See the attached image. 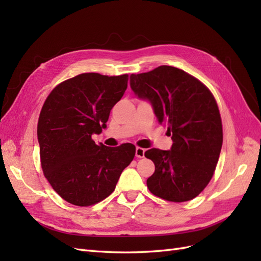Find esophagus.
Returning <instances> with one entry per match:
<instances>
[{
	"label": "esophagus",
	"mask_w": 261,
	"mask_h": 261,
	"mask_svg": "<svg viewBox=\"0 0 261 261\" xmlns=\"http://www.w3.org/2000/svg\"><path fill=\"white\" fill-rule=\"evenodd\" d=\"M135 154H136L137 158H144L145 156V149L144 148H140V147H137Z\"/></svg>",
	"instance_id": "34e87169"
}]
</instances>
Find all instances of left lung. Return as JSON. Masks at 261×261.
Masks as SVG:
<instances>
[{
  "instance_id": "8db88e82",
  "label": "left lung",
  "mask_w": 261,
  "mask_h": 261,
  "mask_svg": "<svg viewBox=\"0 0 261 261\" xmlns=\"http://www.w3.org/2000/svg\"><path fill=\"white\" fill-rule=\"evenodd\" d=\"M130 88L151 103L158 122L168 125L173 140L170 150L145 152L155 167L147 179L149 191L168 201L195 198L209 184L223 143L215 97L197 78L168 65L132 74Z\"/></svg>"
}]
</instances>
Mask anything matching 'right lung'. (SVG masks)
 I'll return each mask as SVG.
<instances>
[{
  "mask_svg": "<svg viewBox=\"0 0 261 261\" xmlns=\"http://www.w3.org/2000/svg\"><path fill=\"white\" fill-rule=\"evenodd\" d=\"M127 81V74L85 73L58 85L44 101L37 128L42 171L54 191L75 206L111 195L135 156L132 144L111 148L91 138L107 127Z\"/></svg>",
  "mask_w": 261,
  "mask_h": 261,
  "instance_id": "obj_1",
  "label": "right lung"
}]
</instances>
